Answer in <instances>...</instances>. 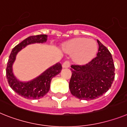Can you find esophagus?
Masks as SVG:
<instances>
[{
    "label": "esophagus",
    "mask_w": 127,
    "mask_h": 127,
    "mask_svg": "<svg viewBox=\"0 0 127 127\" xmlns=\"http://www.w3.org/2000/svg\"><path fill=\"white\" fill-rule=\"evenodd\" d=\"M70 66V62L69 61H65L64 62L62 65L63 68H68Z\"/></svg>",
    "instance_id": "1"
}]
</instances>
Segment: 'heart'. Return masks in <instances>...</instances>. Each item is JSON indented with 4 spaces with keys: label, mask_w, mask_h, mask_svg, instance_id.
<instances>
[{
    "label": "heart",
    "mask_w": 127,
    "mask_h": 127,
    "mask_svg": "<svg viewBox=\"0 0 127 127\" xmlns=\"http://www.w3.org/2000/svg\"><path fill=\"white\" fill-rule=\"evenodd\" d=\"M63 50L72 54V58L77 64H85L96 56L98 45L96 40L85 37H76L65 42L62 46Z\"/></svg>",
    "instance_id": "obj_1"
}]
</instances>
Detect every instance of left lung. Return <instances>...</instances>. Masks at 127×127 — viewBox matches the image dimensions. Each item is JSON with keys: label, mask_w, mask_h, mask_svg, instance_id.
I'll return each instance as SVG.
<instances>
[{"label": "left lung", "mask_w": 127, "mask_h": 127, "mask_svg": "<svg viewBox=\"0 0 127 127\" xmlns=\"http://www.w3.org/2000/svg\"><path fill=\"white\" fill-rule=\"evenodd\" d=\"M96 58L85 65H72L69 82L71 94L80 99L91 100L102 96L110 88L115 76L111 53L98 40Z\"/></svg>", "instance_id": "1"}]
</instances>
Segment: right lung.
Instances as JSON below:
<instances>
[{"mask_svg":"<svg viewBox=\"0 0 127 127\" xmlns=\"http://www.w3.org/2000/svg\"><path fill=\"white\" fill-rule=\"evenodd\" d=\"M47 41L46 34L30 36L16 45L11 52L6 67V78L11 88L18 95L28 99H37L45 96L50 89V84L53 77L59 74L62 67L60 64H56L43 72L40 76L31 82L23 83L19 82L14 76L12 72V65L16 55L22 47L33 43H43Z\"/></svg>","mask_w":127,"mask_h":127,"instance_id":"add662e5","label":"right lung"}]
</instances>
